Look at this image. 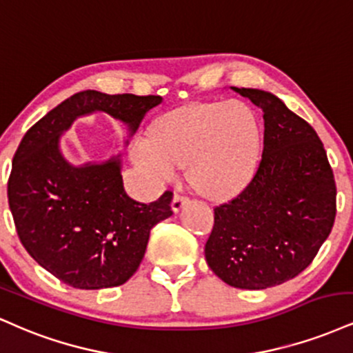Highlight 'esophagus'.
Returning <instances> with one entry per match:
<instances>
[{
    "label": "esophagus",
    "instance_id": "obj_1",
    "mask_svg": "<svg viewBox=\"0 0 353 353\" xmlns=\"http://www.w3.org/2000/svg\"><path fill=\"white\" fill-rule=\"evenodd\" d=\"M188 200L190 198L185 196V194L175 193V196H173V201H172V210L175 211V213H178V211H180L186 205V203H188Z\"/></svg>",
    "mask_w": 353,
    "mask_h": 353
}]
</instances>
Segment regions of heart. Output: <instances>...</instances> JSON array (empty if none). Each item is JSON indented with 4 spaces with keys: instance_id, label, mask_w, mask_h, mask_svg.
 <instances>
[{
    "instance_id": "1",
    "label": "heart",
    "mask_w": 353,
    "mask_h": 353,
    "mask_svg": "<svg viewBox=\"0 0 353 353\" xmlns=\"http://www.w3.org/2000/svg\"><path fill=\"white\" fill-rule=\"evenodd\" d=\"M259 125L239 101L192 103L157 120L153 135L137 134L130 157L153 186H163L188 163V178L210 198L233 196L258 163Z\"/></svg>"
}]
</instances>
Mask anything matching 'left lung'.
<instances>
[{
	"label": "left lung",
	"mask_w": 353,
	"mask_h": 353,
	"mask_svg": "<svg viewBox=\"0 0 353 353\" xmlns=\"http://www.w3.org/2000/svg\"><path fill=\"white\" fill-rule=\"evenodd\" d=\"M263 110L258 170L238 196L214 208L206 263L226 284L272 288L301 274L332 231L337 188L324 143L276 95L231 87Z\"/></svg>",
	"instance_id": "obj_1"
}]
</instances>
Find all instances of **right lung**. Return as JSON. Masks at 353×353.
I'll list each match as a JSON object with an SVG mask.
<instances>
[{
  "label": "right lung",
  "mask_w": 353,
  "mask_h": 353,
  "mask_svg": "<svg viewBox=\"0 0 353 353\" xmlns=\"http://www.w3.org/2000/svg\"><path fill=\"white\" fill-rule=\"evenodd\" d=\"M160 95L77 92L26 132L12 157L8 203L19 241L31 258L77 289L115 288L142 263L150 230L173 214V193L139 203L123 188L120 159L74 167L59 137L81 115L102 110L127 123L130 135Z\"/></svg>",
  "instance_id": "right-lung-1"
}]
</instances>
